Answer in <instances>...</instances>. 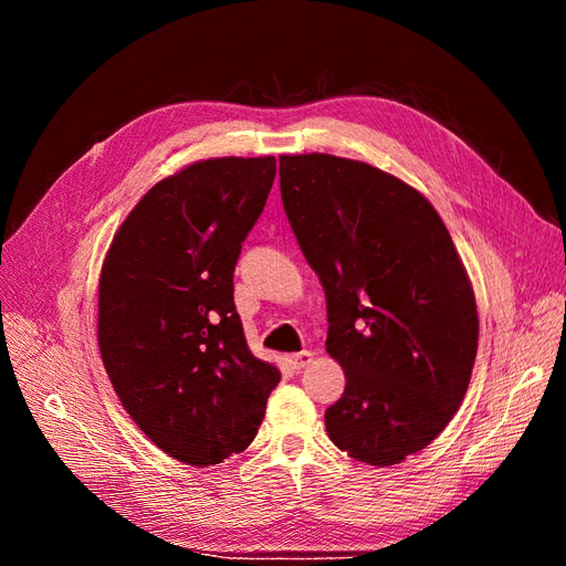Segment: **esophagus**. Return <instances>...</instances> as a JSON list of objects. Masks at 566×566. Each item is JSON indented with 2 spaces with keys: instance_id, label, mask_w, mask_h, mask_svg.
<instances>
[{
  "instance_id": "obj_1",
  "label": "esophagus",
  "mask_w": 566,
  "mask_h": 566,
  "mask_svg": "<svg viewBox=\"0 0 566 566\" xmlns=\"http://www.w3.org/2000/svg\"><path fill=\"white\" fill-rule=\"evenodd\" d=\"M310 361H313V353H310V350H303V353H296V355L289 357V364L294 369H303V367H307Z\"/></svg>"
}]
</instances>
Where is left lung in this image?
<instances>
[{"instance_id": "1", "label": "left lung", "mask_w": 566, "mask_h": 566, "mask_svg": "<svg viewBox=\"0 0 566 566\" xmlns=\"http://www.w3.org/2000/svg\"><path fill=\"white\" fill-rule=\"evenodd\" d=\"M284 211L326 294V353L345 392L324 413L355 461L395 465L461 407L478 355L475 291L440 213L392 174L282 155Z\"/></svg>"}]
</instances>
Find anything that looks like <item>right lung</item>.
<instances>
[{
  "instance_id": "right-lung-1",
  "label": "right lung",
  "mask_w": 566,
  "mask_h": 566,
  "mask_svg": "<svg viewBox=\"0 0 566 566\" xmlns=\"http://www.w3.org/2000/svg\"><path fill=\"white\" fill-rule=\"evenodd\" d=\"M275 171V157L195 161L143 195L105 253V371L134 423L180 463L244 451L280 382L277 367L251 355L232 296Z\"/></svg>"
}]
</instances>
